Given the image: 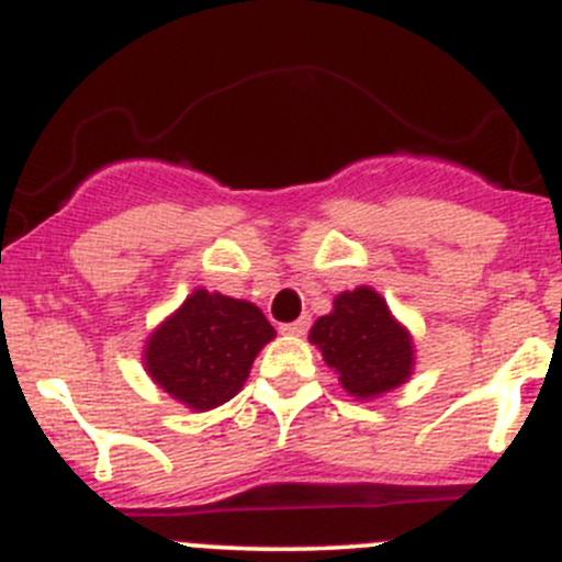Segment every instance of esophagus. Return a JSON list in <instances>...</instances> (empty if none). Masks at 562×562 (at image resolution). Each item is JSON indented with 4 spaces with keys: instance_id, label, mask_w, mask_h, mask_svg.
Returning <instances> with one entry per match:
<instances>
[{
    "instance_id": "1",
    "label": "esophagus",
    "mask_w": 562,
    "mask_h": 562,
    "mask_svg": "<svg viewBox=\"0 0 562 562\" xmlns=\"http://www.w3.org/2000/svg\"><path fill=\"white\" fill-rule=\"evenodd\" d=\"M310 329V318L307 315H304V318H299V321H291V324H282L280 326V331L282 335H304V331Z\"/></svg>"
}]
</instances>
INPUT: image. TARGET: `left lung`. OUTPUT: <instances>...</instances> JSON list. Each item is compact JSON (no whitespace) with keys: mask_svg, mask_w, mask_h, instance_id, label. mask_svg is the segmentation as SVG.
Masks as SVG:
<instances>
[{"mask_svg":"<svg viewBox=\"0 0 562 562\" xmlns=\"http://www.w3.org/2000/svg\"><path fill=\"white\" fill-rule=\"evenodd\" d=\"M310 342L335 368L348 395L368 401L395 390L412 375V335L392 318L384 299L368 285L342 291L329 315L310 329Z\"/></svg>","mask_w":562,"mask_h":562,"instance_id":"left-lung-1","label":"left lung"}]
</instances>
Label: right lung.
Listing matches in <instances>:
<instances>
[{"label": "right lung", "instance_id": "right-lung-1", "mask_svg": "<svg viewBox=\"0 0 562 562\" xmlns=\"http://www.w3.org/2000/svg\"><path fill=\"white\" fill-rule=\"evenodd\" d=\"M274 326L252 302L192 293L145 342V370L176 401L209 412L238 395Z\"/></svg>", "mask_w": 562, "mask_h": 562}]
</instances>
